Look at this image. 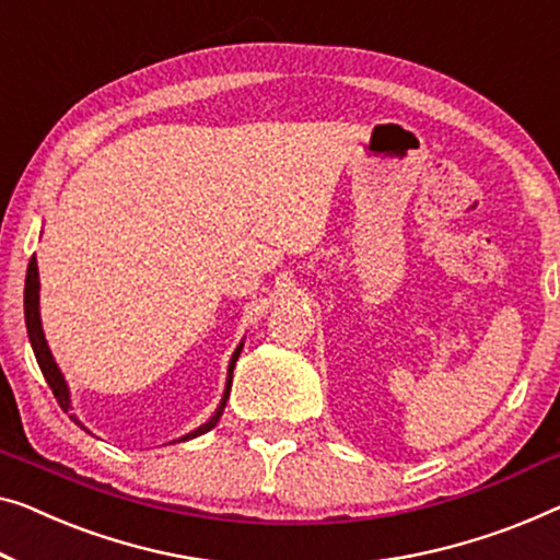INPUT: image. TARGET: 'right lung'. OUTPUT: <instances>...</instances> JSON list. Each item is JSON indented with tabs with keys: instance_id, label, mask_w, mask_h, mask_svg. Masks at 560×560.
Segmentation results:
<instances>
[{
	"instance_id": "right-lung-1",
	"label": "right lung",
	"mask_w": 560,
	"mask_h": 560,
	"mask_svg": "<svg viewBox=\"0 0 560 560\" xmlns=\"http://www.w3.org/2000/svg\"><path fill=\"white\" fill-rule=\"evenodd\" d=\"M24 322H27V334H30V341H32V349H35V357H37V364L42 374H45L49 389H52V395L57 402H60L62 410L67 412L70 410V395H67V385L62 380L60 370H57V364L52 360V354H49V347L45 341V334H42V322H39V273H37V258L32 256V261L27 266V281H24ZM241 354V347L233 352L231 357V366H229V382H226V392H223V399H221V407L215 410V415L208 420L203 428H198L196 432H190L183 440H190V438H198L208 432L211 428H215V422L221 420L223 415V407H226V399H229V389H231V380H233V366H236V360ZM74 420V415H70ZM78 422V420H74ZM80 424V422H78Z\"/></svg>"
}]
</instances>
